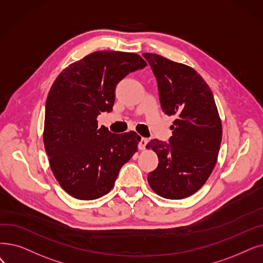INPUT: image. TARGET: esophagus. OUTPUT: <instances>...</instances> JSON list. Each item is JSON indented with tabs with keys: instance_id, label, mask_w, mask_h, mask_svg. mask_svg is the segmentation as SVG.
<instances>
[{
	"instance_id": "esophagus-1",
	"label": "esophagus",
	"mask_w": 263,
	"mask_h": 263,
	"mask_svg": "<svg viewBox=\"0 0 263 263\" xmlns=\"http://www.w3.org/2000/svg\"><path fill=\"white\" fill-rule=\"evenodd\" d=\"M147 139H145V138H141L140 139V141H139V148L141 151H144L145 149V147H146V145H147Z\"/></svg>"
}]
</instances>
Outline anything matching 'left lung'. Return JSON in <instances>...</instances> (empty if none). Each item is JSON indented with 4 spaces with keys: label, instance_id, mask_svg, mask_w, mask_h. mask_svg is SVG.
<instances>
[{
    "label": "left lung",
    "instance_id": "1",
    "mask_svg": "<svg viewBox=\"0 0 263 263\" xmlns=\"http://www.w3.org/2000/svg\"><path fill=\"white\" fill-rule=\"evenodd\" d=\"M157 79L162 111L175 116L168 143L152 140L147 148L159 163L148 174L152 189L179 200L197 192L208 180L218 157L222 128L209 85L192 67L156 53H143Z\"/></svg>",
    "mask_w": 263,
    "mask_h": 263
}]
</instances>
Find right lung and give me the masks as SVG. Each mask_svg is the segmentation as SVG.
<instances>
[{"label":"right lung","mask_w":263,"mask_h":263,"mask_svg":"<svg viewBox=\"0 0 263 263\" xmlns=\"http://www.w3.org/2000/svg\"><path fill=\"white\" fill-rule=\"evenodd\" d=\"M147 63L132 52L96 51L68 65L53 82L45 106L44 145L55 179L79 200L103 197L121 166L138 152L140 136L99 127L110 112L118 83Z\"/></svg>","instance_id":"add662e5"}]
</instances>
